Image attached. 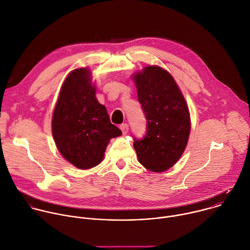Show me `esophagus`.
<instances>
[{"mask_svg":"<svg viewBox=\"0 0 250 250\" xmlns=\"http://www.w3.org/2000/svg\"><path fill=\"white\" fill-rule=\"evenodd\" d=\"M119 128H120V130L122 131V133H123L124 135H126V134L128 133V130H129V126H128V124H126V123L121 124Z\"/></svg>","mask_w":250,"mask_h":250,"instance_id":"obj_1","label":"esophagus"}]
</instances>
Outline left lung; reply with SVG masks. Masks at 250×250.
I'll return each instance as SVG.
<instances>
[{"label": "left lung", "mask_w": 250, "mask_h": 250, "mask_svg": "<svg viewBox=\"0 0 250 250\" xmlns=\"http://www.w3.org/2000/svg\"><path fill=\"white\" fill-rule=\"evenodd\" d=\"M133 80L147 124L146 136L134 138L138 160L152 172L166 171L179 160L188 141V104L172 75L159 66L145 67Z\"/></svg>", "instance_id": "obj_1"}]
</instances>
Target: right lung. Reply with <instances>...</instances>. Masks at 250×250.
Segmentation results:
<instances>
[{"instance_id":"obj_1","label":"right lung","mask_w":250,"mask_h":250,"mask_svg":"<svg viewBox=\"0 0 250 250\" xmlns=\"http://www.w3.org/2000/svg\"><path fill=\"white\" fill-rule=\"evenodd\" d=\"M52 132L61 154L84 170L100 164L110 139L121 136L105 106L96 98L88 68H77L64 80L53 114Z\"/></svg>"}]
</instances>
